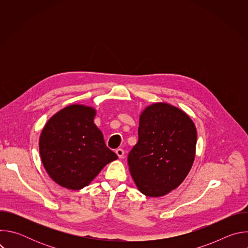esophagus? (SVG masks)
Listing matches in <instances>:
<instances>
[{"instance_id": "34e87169", "label": "esophagus", "mask_w": 248, "mask_h": 248, "mask_svg": "<svg viewBox=\"0 0 248 248\" xmlns=\"http://www.w3.org/2000/svg\"><path fill=\"white\" fill-rule=\"evenodd\" d=\"M116 154L118 155V157L121 159V158H123L124 157V151L123 150V149H121V148H119V149H117L116 150Z\"/></svg>"}]
</instances>
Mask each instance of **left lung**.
Here are the masks:
<instances>
[{
	"mask_svg": "<svg viewBox=\"0 0 248 248\" xmlns=\"http://www.w3.org/2000/svg\"><path fill=\"white\" fill-rule=\"evenodd\" d=\"M197 131L183 110L168 103L147 106L139 116L138 141L128 154L138 190L160 197L178 187L195 158Z\"/></svg>",
	"mask_w": 248,
	"mask_h": 248,
	"instance_id": "obj_1",
	"label": "left lung"
}]
</instances>
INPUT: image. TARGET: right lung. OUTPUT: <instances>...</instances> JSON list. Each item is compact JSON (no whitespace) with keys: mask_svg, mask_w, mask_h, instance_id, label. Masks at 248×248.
<instances>
[{"mask_svg":"<svg viewBox=\"0 0 248 248\" xmlns=\"http://www.w3.org/2000/svg\"><path fill=\"white\" fill-rule=\"evenodd\" d=\"M96 110L74 104L60 110L45 124L39 138L43 166L59 186L72 190L87 186L101 170L118 159L105 144L94 124Z\"/></svg>","mask_w":248,"mask_h":248,"instance_id":"add662e5","label":"right lung"}]
</instances>
